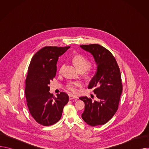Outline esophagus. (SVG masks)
Here are the masks:
<instances>
[{"label": "esophagus", "instance_id": "obj_1", "mask_svg": "<svg viewBox=\"0 0 149 149\" xmlns=\"http://www.w3.org/2000/svg\"><path fill=\"white\" fill-rule=\"evenodd\" d=\"M69 98L70 100H73V99H75V100H77L78 99V97L77 96H75L74 95H72V94H70L69 95Z\"/></svg>", "mask_w": 149, "mask_h": 149}]
</instances>
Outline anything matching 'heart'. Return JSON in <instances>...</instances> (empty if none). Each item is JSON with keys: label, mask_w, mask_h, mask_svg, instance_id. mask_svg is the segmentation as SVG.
Segmentation results:
<instances>
[{"label": "heart", "mask_w": 149, "mask_h": 149, "mask_svg": "<svg viewBox=\"0 0 149 149\" xmlns=\"http://www.w3.org/2000/svg\"><path fill=\"white\" fill-rule=\"evenodd\" d=\"M73 62L79 71L82 70L86 71L91 66V62L90 61L81 55H75L73 57ZM63 67V65L62 64L59 70V72H61ZM81 86L82 83L80 81H71L67 85V88L72 93H76L77 91V87H81Z\"/></svg>", "instance_id": "b5f03b06"}]
</instances>
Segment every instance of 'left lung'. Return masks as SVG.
I'll list each match as a JSON object with an SVG mask.
<instances>
[{
	"instance_id": "8db88e82",
	"label": "left lung",
	"mask_w": 149,
	"mask_h": 149,
	"mask_svg": "<svg viewBox=\"0 0 149 149\" xmlns=\"http://www.w3.org/2000/svg\"><path fill=\"white\" fill-rule=\"evenodd\" d=\"M80 47L93 55L97 65L88 88H94L93 92L98 98V101H93L86 96L79 98L85 103L82 118L91 126L103 125L118 109L123 91L120 70L114 56L107 49L96 44Z\"/></svg>"
}]
</instances>
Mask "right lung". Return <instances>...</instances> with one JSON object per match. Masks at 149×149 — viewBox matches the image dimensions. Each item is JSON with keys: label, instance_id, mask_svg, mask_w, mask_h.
<instances>
[{"label": "right lung", "instance_id": "right-lung-1", "mask_svg": "<svg viewBox=\"0 0 149 149\" xmlns=\"http://www.w3.org/2000/svg\"><path fill=\"white\" fill-rule=\"evenodd\" d=\"M70 48L44 47L33 56L29 63L25 90L28 107L35 120L44 126L53 125L61 119L63 109L69 101L64 92L55 98L49 91V84L56 76L58 58Z\"/></svg>", "mask_w": 149, "mask_h": 149}]
</instances>
